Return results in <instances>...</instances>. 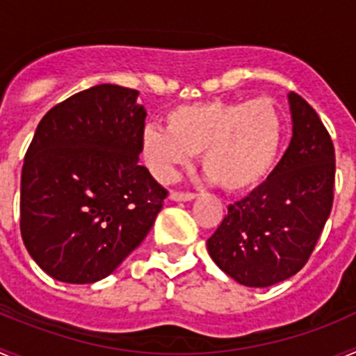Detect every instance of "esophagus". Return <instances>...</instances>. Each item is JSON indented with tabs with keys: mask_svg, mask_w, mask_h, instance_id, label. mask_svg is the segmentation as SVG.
<instances>
[{
	"mask_svg": "<svg viewBox=\"0 0 356 356\" xmlns=\"http://www.w3.org/2000/svg\"><path fill=\"white\" fill-rule=\"evenodd\" d=\"M196 197V193H188V191H172L171 200L172 201H191Z\"/></svg>",
	"mask_w": 356,
	"mask_h": 356,
	"instance_id": "1",
	"label": "esophagus"
}]
</instances>
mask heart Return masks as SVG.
Here are the masks:
<instances>
[{
  "instance_id": "obj_1",
  "label": "heart",
  "mask_w": 356,
  "mask_h": 356,
  "mask_svg": "<svg viewBox=\"0 0 356 356\" xmlns=\"http://www.w3.org/2000/svg\"><path fill=\"white\" fill-rule=\"evenodd\" d=\"M285 121L271 97L185 103L165 114V128L146 127L140 153L156 180H175L178 168L201 153V168L228 193L259 185L278 160Z\"/></svg>"
}]
</instances>
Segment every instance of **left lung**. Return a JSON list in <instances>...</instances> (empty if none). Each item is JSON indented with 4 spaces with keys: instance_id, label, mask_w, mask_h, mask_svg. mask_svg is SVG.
Returning a JSON list of instances; mask_svg holds the SVG:
<instances>
[{
    "instance_id": "1",
    "label": "left lung",
    "mask_w": 356,
    "mask_h": 356,
    "mask_svg": "<svg viewBox=\"0 0 356 356\" xmlns=\"http://www.w3.org/2000/svg\"><path fill=\"white\" fill-rule=\"evenodd\" d=\"M292 139L262 185L228 207L207 248L246 287H269L308 262L333 207L335 147L316 110L289 96Z\"/></svg>"
}]
</instances>
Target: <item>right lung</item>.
<instances>
[{
  "instance_id": "add662e5",
  "label": "right lung",
  "mask_w": 356,
  "mask_h": 356,
  "mask_svg": "<svg viewBox=\"0 0 356 356\" xmlns=\"http://www.w3.org/2000/svg\"><path fill=\"white\" fill-rule=\"evenodd\" d=\"M102 83L40 119L21 175V237L42 271L94 284L139 248L168 191L139 165L146 110Z\"/></svg>"
}]
</instances>
